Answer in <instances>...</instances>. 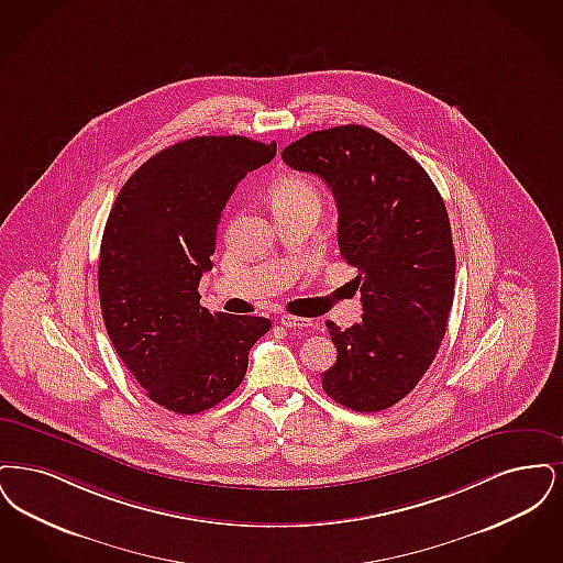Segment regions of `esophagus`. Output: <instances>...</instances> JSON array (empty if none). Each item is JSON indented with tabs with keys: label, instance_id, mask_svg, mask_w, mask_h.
<instances>
[{
	"label": "esophagus",
	"instance_id": "esophagus-1",
	"mask_svg": "<svg viewBox=\"0 0 563 563\" xmlns=\"http://www.w3.org/2000/svg\"><path fill=\"white\" fill-rule=\"evenodd\" d=\"M279 323H282L284 328H288V330H305V328H311V325H313V319L282 316Z\"/></svg>",
	"mask_w": 563,
	"mask_h": 563
}]
</instances>
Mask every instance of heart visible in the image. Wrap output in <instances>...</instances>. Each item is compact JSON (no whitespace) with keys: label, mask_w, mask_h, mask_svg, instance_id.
Segmentation results:
<instances>
[{"label":"heart","mask_w":563,"mask_h":563,"mask_svg":"<svg viewBox=\"0 0 563 563\" xmlns=\"http://www.w3.org/2000/svg\"><path fill=\"white\" fill-rule=\"evenodd\" d=\"M298 203H319L318 189L302 176H284L271 189V206L290 208Z\"/></svg>","instance_id":"heart-1"}]
</instances>
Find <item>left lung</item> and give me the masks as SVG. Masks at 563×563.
<instances>
[{"label": "left lung", "mask_w": 563, "mask_h": 563, "mask_svg": "<svg viewBox=\"0 0 563 563\" xmlns=\"http://www.w3.org/2000/svg\"><path fill=\"white\" fill-rule=\"evenodd\" d=\"M311 172L339 208V245L357 267L362 321H328L336 364L323 391L355 412H380L415 389L433 364L454 300L456 256L450 219L424 168L366 125L318 130L282 151Z\"/></svg>", "instance_id": "1"}]
</instances>
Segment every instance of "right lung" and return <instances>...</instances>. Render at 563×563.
Masks as SVG:
<instances>
[{
  "mask_svg": "<svg viewBox=\"0 0 563 563\" xmlns=\"http://www.w3.org/2000/svg\"><path fill=\"white\" fill-rule=\"evenodd\" d=\"M277 145L196 136L155 153L115 197L100 242L98 296L107 334L148 399L176 415L214 408L244 380L267 318L199 305L222 208Z\"/></svg>",
  "mask_w": 563,
  "mask_h": 563,
  "instance_id": "right-lung-1",
  "label": "right lung"
}]
</instances>
